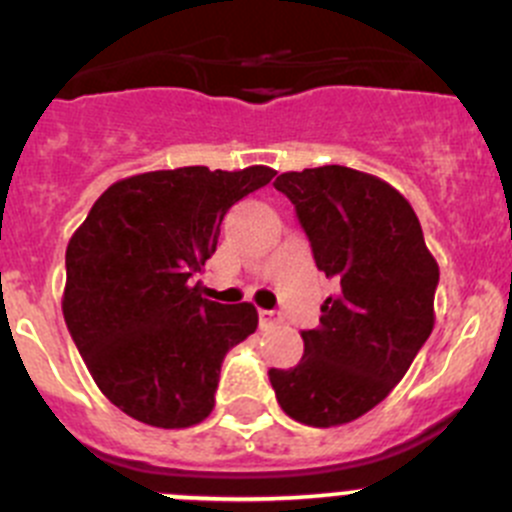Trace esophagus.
I'll use <instances>...</instances> for the list:
<instances>
[{
  "label": "esophagus",
  "instance_id": "esophagus-1",
  "mask_svg": "<svg viewBox=\"0 0 512 512\" xmlns=\"http://www.w3.org/2000/svg\"><path fill=\"white\" fill-rule=\"evenodd\" d=\"M281 321V316H279V311H266V309H261L259 311V324L264 326H274V324H279Z\"/></svg>",
  "mask_w": 512,
  "mask_h": 512
}]
</instances>
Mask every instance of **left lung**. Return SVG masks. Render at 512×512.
Returning a JSON list of instances; mask_svg holds the SVG:
<instances>
[{
  "instance_id": "left-lung-1",
  "label": "left lung",
  "mask_w": 512,
  "mask_h": 512,
  "mask_svg": "<svg viewBox=\"0 0 512 512\" xmlns=\"http://www.w3.org/2000/svg\"><path fill=\"white\" fill-rule=\"evenodd\" d=\"M319 271L339 281L304 357L269 369L281 410L309 427H337L377 407L405 377L435 326L440 266L397 188L344 165L281 173Z\"/></svg>"
}]
</instances>
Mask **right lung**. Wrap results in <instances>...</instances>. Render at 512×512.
I'll list each match as a JSON object with an SVG mask.
<instances>
[{"mask_svg": "<svg viewBox=\"0 0 512 512\" xmlns=\"http://www.w3.org/2000/svg\"><path fill=\"white\" fill-rule=\"evenodd\" d=\"M274 175L266 165L130 175L72 233L62 314L100 392L133 420L183 430L213 412L223 357L259 314L203 299L191 276L216 251L228 208Z\"/></svg>", "mask_w": 512, "mask_h": 512, "instance_id": "obj_1", "label": "right lung"}]
</instances>
